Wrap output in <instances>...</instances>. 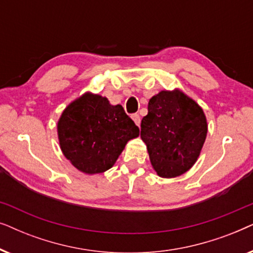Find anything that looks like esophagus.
<instances>
[{"mask_svg":"<svg viewBox=\"0 0 253 253\" xmlns=\"http://www.w3.org/2000/svg\"><path fill=\"white\" fill-rule=\"evenodd\" d=\"M131 119H132V121L137 126H140V116L138 115V114H133V115H131Z\"/></svg>","mask_w":253,"mask_h":253,"instance_id":"esophagus-1","label":"esophagus"}]
</instances>
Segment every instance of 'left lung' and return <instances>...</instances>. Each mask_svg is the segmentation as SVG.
I'll use <instances>...</instances> for the list:
<instances>
[{"label":"left lung","mask_w":253,"mask_h":253,"mask_svg":"<svg viewBox=\"0 0 253 253\" xmlns=\"http://www.w3.org/2000/svg\"><path fill=\"white\" fill-rule=\"evenodd\" d=\"M140 124L151 165L164 178L181 176L198 160L207 136L202 107L182 89H164L148 101Z\"/></svg>","instance_id":"8db88e82"}]
</instances>
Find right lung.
Returning a JSON list of instances; mask_svg holds the SVG:
<instances>
[{
    "mask_svg": "<svg viewBox=\"0 0 253 253\" xmlns=\"http://www.w3.org/2000/svg\"><path fill=\"white\" fill-rule=\"evenodd\" d=\"M139 129L121 105L106 96L85 92L71 101L57 121L62 153L79 171L105 172L115 165L127 141Z\"/></svg>",
    "mask_w": 253,
    "mask_h": 253,
    "instance_id": "1",
    "label": "right lung"
}]
</instances>
